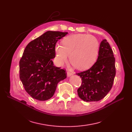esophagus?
<instances>
[{
    "label": "esophagus",
    "instance_id": "1",
    "mask_svg": "<svg viewBox=\"0 0 132 132\" xmlns=\"http://www.w3.org/2000/svg\"><path fill=\"white\" fill-rule=\"evenodd\" d=\"M67 77H70V76H71V75H73V73H70V71H67Z\"/></svg>",
    "mask_w": 132,
    "mask_h": 132
}]
</instances>
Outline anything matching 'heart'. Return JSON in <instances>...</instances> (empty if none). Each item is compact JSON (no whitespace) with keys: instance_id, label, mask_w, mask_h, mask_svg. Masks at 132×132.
Returning a JSON list of instances; mask_svg holds the SVG:
<instances>
[{"instance_id":"heart-1","label":"heart","mask_w":132,"mask_h":132,"mask_svg":"<svg viewBox=\"0 0 132 132\" xmlns=\"http://www.w3.org/2000/svg\"><path fill=\"white\" fill-rule=\"evenodd\" d=\"M63 45L56 44L54 47L55 59L62 65L68 61L70 54L71 63L78 69H88L97 59L99 43L93 36L87 34H75L65 37Z\"/></svg>"}]
</instances>
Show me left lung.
I'll list each match as a JSON object with an SVG mask.
<instances>
[{
    "label": "left lung",
    "instance_id": "1",
    "mask_svg": "<svg viewBox=\"0 0 132 132\" xmlns=\"http://www.w3.org/2000/svg\"><path fill=\"white\" fill-rule=\"evenodd\" d=\"M76 75L82 80L78 94L83 101H98L109 93L116 75L115 58L106 39L100 43L98 56L94 64L89 69Z\"/></svg>",
    "mask_w": 132,
    "mask_h": 132
}]
</instances>
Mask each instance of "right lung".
Masks as SVG:
<instances>
[{
  "instance_id": "1",
  "label": "right lung",
  "mask_w": 132,
  "mask_h": 132,
  "mask_svg": "<svg viewBox=\"0 0 132 132\" xmlns=\"http://www.w3.org/2000/svg\"><path fill=\"white\" fill-rule=\"evenodd\" d=\"M68 32L48 31L30 42L19 62L20 79L25 90L39 101L53 96L58 83L67 78L64 70L54 65V47Z\"/></svg>"
}]
</instances>
